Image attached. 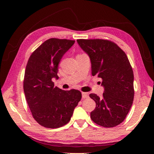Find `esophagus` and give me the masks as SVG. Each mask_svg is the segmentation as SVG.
<instances>
[{"instance_id": "34e87169", "label": "esophagus", "mask_w": 154, "mask_h": 154, "mask_svg": "<svg viewBox=\"0 0 154 154\" xmlns=\"http://www.w3.org/2000/svg\"><path fill=\"white\" fill-rule=\"evenodd\" d=\"M89 97V94H88V92H82V97L83 99L88 98Z\"/></svg>"}]
</instances>
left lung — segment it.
I'll return each mask as SVG.
<instances>
[{
	"label": "left lung",
	"mask_w": 154,
	"mask_h": 154,
	"mask_svg": "<svg viewBox=\"0 0 154 154\" xmlns=\"http://www.w3.org/2000/svg\"><path fill=\"white\" fill-rule=\"evenodd\" d=\"M90 57L92 75L102 79V97L90 94L96 103L90 113L94 123L104 128L121 124L127 116L134 99V74L125 52L112 41L104 39H78Z\"/></svg>",
	"instance_id": "1"
}]
</instances>
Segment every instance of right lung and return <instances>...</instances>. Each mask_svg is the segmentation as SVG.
I'll return each mask as SVG.
<instances>
[{
	"label": "right lung",
	"mask_w": 154,
	"mask_h": 154,
	"mask_svg": "<svg viewBox=\"0 0 154 154\" xmlns=\"http://www.w3.org/2000/svg\"><path fill=\"white\" fill-rule=\"evenodd\" d=\"M74 43L72 40L48 39L31 54L27 62L24 94L33 119L45 128H58L68 123L81 100L79 90H62L52 81L58 79L59 63Z\"/></svg>",
	"instance_id": "add662e5"
}]
</instances>
